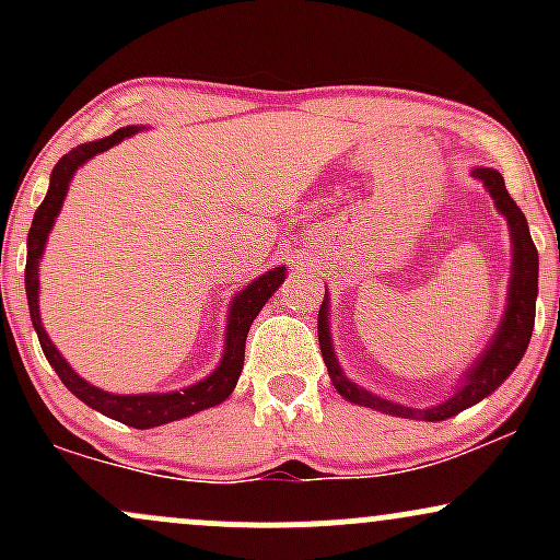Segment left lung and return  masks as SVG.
<instances>
[{"label": "left lung", "instance_id": "obj_1", "mask_svg": "<svg viewBox=\"0 0 560 560\" xmlns=\"http://www.w3.org/2000/svg\"><path fill=\"white\" fill-rule=\"evenodd\" d=\"M474 176L485 182L487 189L498 205V210L508 218L511 223V242H513V273H511V292H508V307L503 316V326L494 334L490 347L485 350V355L479 358V363L468 371V378L460 384L458 392L445 402L434 405V408L419 410L408 408V405H397L384 400V397L371 395L358 387V384L347 382L342 369H339L337 358L331 352V339H329V324H326V313L329 305L326 300L320 302L318 311V345L320 355H324L326 369L334 382V389L345 397V400L365 405V408L382 410V413L400 416V419H423V421H445L450 416L460 413V410L471 408L479 400H485L487 395H492L500 384L505 382L508 374L516 369L522 355L526 352V345L532 339V329H535V307H537V271H539V258L537 247L529 236V226H526V218L522 213L513 197L508 195L503 176L494 168H474Z\"/></svg>", "mask_w": 560, "mask_h": 560}]
</instances>
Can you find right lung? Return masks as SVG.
<instances>
[{
  "label": "right lung",
  "instance_id": "right-lung-1",
  "mask_svg": "<svg viewBox=\"0 0 560 560\" xmlns=\"http://www.w3.org/2000/svg\"><path fill=\"white\" fill-rule=\"evenodd\" d=\"M137 126H126L113 131L110 137L100 141H89V144L75 147L66 158H60V163L52 168V178H49V191L44 197V202L38 205L34 213V223L28 231V258H25V294H28V311L31 320H34V329L38 334V342H42L44 355L52 369L60 376V382L73 392L79 400H83L89 408L100 410L107 419H115L126 427L133 429H150L160 427V423L186 419V416L197 413V410L213 408V405L223 402L231 395V389L236 387V378L242 374L244 365V345H247V331L253 326L255 316L260 313V307L266 305L268 298L279 289L284 281V268H273V271L262 273L258 281H253L247 289H242L236 294L234 305H231V318H229V331H226V352H223V361L208 378L195 384V387L171 392V395H110V392H102L92 387L89 382L75 374L70 365L62 361V355L57 352L52 339L44 331L42 318H38V258L44 253V244H47L49 231L57 213L62 208V199H66L68 184L73 178V173L79 165L86 163L89 158H94L96 152L110 150L113 144L124 141L131 133H137Z\"/></svg>",
  "mask_w": 560,
  "mask_h": 560
}]
</instances>
